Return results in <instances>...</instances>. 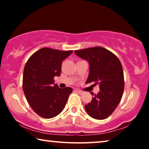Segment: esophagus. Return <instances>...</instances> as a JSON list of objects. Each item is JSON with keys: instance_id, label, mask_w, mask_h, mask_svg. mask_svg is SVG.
Here are the masks:
<instances>
[{"instance_id": "34e87169", "label": "esophagus", "mask_w": 149, "mask_h": 149, "mask_svg": "<svg viewBox=\"0 0 149 149\" xmlns=\"http://www.w3.org/2000/svg\"><path fill=\"white\" fill-rule=\"evenodd\" d=\"M74 90H75V91H77V93H80V94H81V93H83V91H81V90H79V89H74Z\"/></svg>"}]
</instances>
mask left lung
I'll use <instances>...</instances> for the list:
<instances>
[{
	"label": "left lung",
	"instance_id": "1",
	"mask_svg": "<svg viewBox=\"0 0 149 149\" xmlns=\"http://www.w3.org/2000/svg\"><path fill=\"white\" fill-rule=\"evenodd\" d=\"M74 52L89 64V74L86 83L93 82L94 85H100L98 93L85 105V109L93 119H104L117 107L123 93L124 76L121 62L113 53L101 47Z\"/></svg>",
	"mask_w": 149,
	"mask_h": 149
}]
</instances>
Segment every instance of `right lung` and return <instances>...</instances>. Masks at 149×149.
<instances>
[{"label":"right lung","mask_w":149,"mask_h":149,"mask_svg":"<svg viewBox=\"0 0 149 149\" xmlns=\"http://www.w3.org/2000/svg\"><path fill=\"white\" fill-rule=\"evenodd\" d=\"M72 51H60L48 47L38 50L25 65L23 90L32 110L40 117L50 119L63 111L72 89L60 88L54 84V77L60 76L62 62Z\"/></svg>","instance_id":"add662e5"}]
</instances>
